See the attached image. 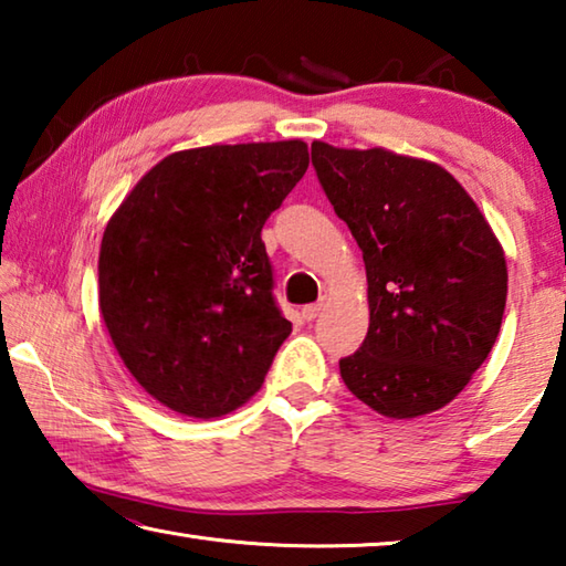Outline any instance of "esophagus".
<instances>
[{
    "mask_svg": "<svg viewBox=\"0 0 566 566\" xmlns=\"http://www.w3.org/2000/svg\"><path fill=\"white\" fill-rule=\"evenodd\" d=\"M322 314V304H306L304 310H302V317L306 319V322H312V319H317Z\"/></svg>",
    "mask_w": 566,
    "mask_h": 566,
    "instance_id": "1",
    "label": "esophagus"
}]
</instances>
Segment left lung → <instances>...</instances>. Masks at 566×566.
Masks as SVG:
<instances>
[{"label":"left lung","instance_id":"left-lung-1","mask_svg":"<svg viewBox=\"0 0 566 566\" xmlns=\"http://www.w3.org/2000/svg\"><path fill=\"white\" fill-rule=\"evenodd\" d=\"M312 165L367 270L369 332L339 361L344 385L389 419L447 407L490 357L502 327L500 239L434 161L312 142Z\"/></svg>","mask_w":566,"mask_h":566}]
</instances>
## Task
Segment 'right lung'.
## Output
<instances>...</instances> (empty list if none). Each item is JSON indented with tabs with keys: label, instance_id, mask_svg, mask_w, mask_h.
Instances as JSON below:
<instances>
[{
	"label": "right lung",
	"instance_id": "right-lung-1",
	"mask_svg": "<svg viewBox=\"0 0 566 566\" xmlns=\"http://www.w3.org/2000/svg\"><path fill=\"white\" fill-rule=\"evenodd\" d=\"M306 167L302 139L175 151L109 217L99 312L159 405L214 419L264 385L292 322L274 304L262 227Z\"/></svg>",
	"mask_w": 566,
	"mask_h": 566
}]
</instances>
